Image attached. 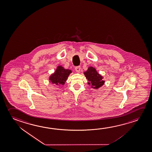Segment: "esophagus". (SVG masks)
Returning a JSON list of instances; mask_svg holds the SVG:
<instances>
[{
  "label": "esophagus",
  "mask_w": 152,
  "mask_h": 152,
  "mask_svg": "<svg viewBox=\"0 0 152 152\" xmlns=\"http://www.w3.org/2000/svg\"><path fill=\"white\" fill-rule=\"evenodd\" d=\"M80 69H81V68H80V66L75 67V70L77 72H80Z\"/></svg>",
  "instance_id": "1"
}]
</instances>
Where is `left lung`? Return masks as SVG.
Returning a JSON list of instances; mask_svg holds the SVG:
<instances>
[{
    "label": "left lung",
    "instance_id": "8db88e82",
    "mask_svg": "<svg viewBox=\"0 0 152 152\" xmlns=\"http://www.w3.org/2000/svg\"><path fill=\"white\" fill-rule=\"evenodd\" d=\"M84 74L88 81V84L91 85V88L97 89L102 86L105 83V81L103 80V76L98 74L93 67H89Z\"/></svg>",
    "mask_w": 152,
    "mask_h": 152
}]
</instances>
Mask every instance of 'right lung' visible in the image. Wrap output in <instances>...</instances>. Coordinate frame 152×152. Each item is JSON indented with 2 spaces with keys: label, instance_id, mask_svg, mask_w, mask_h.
Wrapping results in <instances>:
<instances>
[{
  "label": "right lung",
  "instance_id": "add662e5",
  "mask_svg": "<svg viewBox=\"0 0 152 152\" xmlns=\"http://www.w3.org/2000/svg\"><path fill=\"white\" fill-rule=\"evenodd\" d=\"M72 72L69 69H66L61 66H58L54 74L49 77L50 82L57 86H61L65 84L68 76Z\"/></svg>",
  "mask_w": 152,
  "mask_h": 152
}]
</instances>
